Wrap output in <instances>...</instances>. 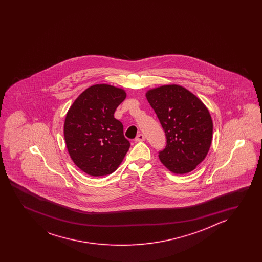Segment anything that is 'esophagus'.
I'll use <instances>...</instances> for the list:
<instances>
[{
  "label": "esophagus",
  "instance_id": "esophagus-1",
  "mask_svg": "<svg viewBox=\"0 0 262 262\" xmlns=\"http://www.w3.org/2000/svg\"><path fill=\"white\" fill-rule=\"evenodd\" d=\"M135 140H136L137 142H139V141H143V140H145L144 135H143V134H139V135L136 137Z\"/></svg>",
  "mask_w": 262,
  "mask_h": 262
}]
</instances>
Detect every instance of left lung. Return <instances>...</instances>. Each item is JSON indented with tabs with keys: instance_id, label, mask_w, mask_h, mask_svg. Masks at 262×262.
<instances>
[{
	"instance_id": "8db88e82",
	"label": "left lung",
	"mask_w": 262,
	"mask_h": 262,
	"mask_svg": "<svg viewBox=\"0 0 262 262\" xmlns=\"http://www.w3.org/2000/svg\"><path fill=\"white\" fill-rule=\"evenodd\" d=\"M159 119L167 146L159 159L176 174L194 170L206 157L212 139V120L202 101L184 87L163 85L146 93Z\"/></svg>"
}]
</instances>
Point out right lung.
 I'll use <instances>...</instances> for the list:
<instances>
[{
  "mask_svg": "<svg viewBox=\"0 0 262 262\" xmlns=\"http://www.w3.org/2000/svg\"><path fill=\"white\" fill-rule=\"evenodd\" d=\"M125 91L93 85L78 95L67 112L63 134L73 162L83 172L100 177L114 172L128 151L123 123L114 118Z\"/></svg>",
  "mask_w": 262,
  "mask_h": 262,
  "instance_id": "right-lung-1",
  "label": "right lung"
}]
</instances>
